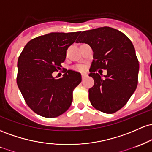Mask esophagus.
Listing matches in <instances>:
<instances>
[{"label": "esophagus", "mask_w": 152, "mask_h": 152, "mask_svg": "<svg viewBox=\"0 0 152 152\" xmlns=\"http://www.w3.org/2000/svg\"><path fill=\"white\" fill-rule=\"evenodd\" d=\"M87 77H88V74H87V73H83V74H82V78H83V79H85Z\"/></svg>", "instance_id": "34e87169"}]
</instances>
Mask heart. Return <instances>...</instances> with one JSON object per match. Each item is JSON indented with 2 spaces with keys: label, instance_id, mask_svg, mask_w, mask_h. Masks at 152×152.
I'll return each instance as SVG.
<instances>
[{
  "label": "heart",
  "instance_id": "heart-1",
  "mask_svg": "<svg viewBox=\"0 0 152 152\" xmlns=\"http://www.w3.org/2000/svg\"><path fill=\"white\" fill-rule=\"evenodd\" d=\"M77 69H78V70L83 71V70H85V66H83V65L79 66V67H77Z\"/></svg>",
  "mask_w": 152,
  "mask_h": 152
}]
</instances>
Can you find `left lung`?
<instances>
[{"instance_id":"1","label":"left lung","mask_w":152,"mask_h":152,"mask_svg":"<svg viewBox=\"0 0 152 152\" xmlns=\"http://www.w3.org/2000/svg\"><path fill=\"white\" fill-rule=\"evenodd\" d=\"M77 43L89 44L93 60L89 76L94 80L89 100L95 109L113 113L122 108L136 89L139 64L132 42L124 33L104 26L80 33ZM106 69L102 78L96 71Z\"/></svg>"}]
</instances>
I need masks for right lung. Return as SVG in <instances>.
<instances>
[{
  "instance_id": "obj_1",
  "label": "right lung",
  "mask_w": 152,
  "mask_h": 152,
  "mask_svg": "<svg viewBox=\"0 0 152 152\" xmlns=\"http://www.w3.org/2000/svg\"><path fill=\"white\" fill-rule=\"evenodd\" d=\"M79 33L52 32L36 37L18 57L17 85L28 106L39 115L55 118L70 107L73 90L81 83L80 73L66 70L59 79L52 73L62 67L68 47Z\"/></svg>"
}]
</instances>
